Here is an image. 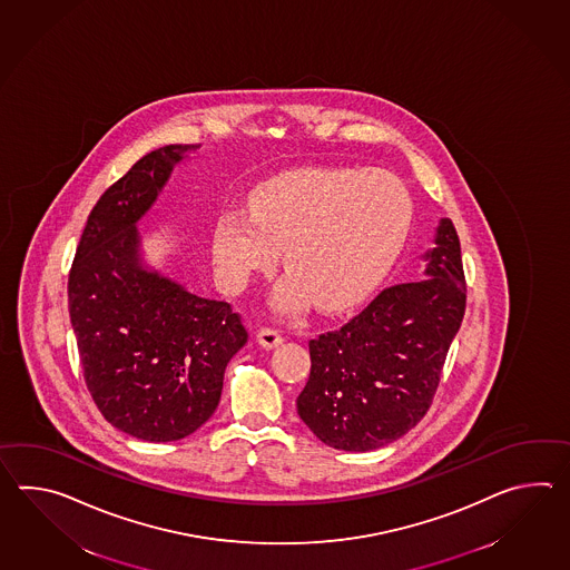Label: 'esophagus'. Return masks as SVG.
Wrapping results in <instances>:
<instances>
[{
  "mask_svg": "<svg viewBox=\"0 0 570 570\" xmlns=\"http://www.w3.org/2000/svg\"><path fill=\"white\" fill-rule=\"evenodd\" d=\"M257 342H259V345L267 347V350H272V347H276V345L284 342V337H282V333H279L278 330H274V327H262L259 333H257Z\"/></svg>",
  "mask_w": 570,
  "mask_h": 570,
  "instance_id": "obj_1",
  "label": "esophagus"
}]
</instances>
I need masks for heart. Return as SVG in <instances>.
<instances>
[{"mask_svg":"<svg viewBox=\"0 0 570 570\" xmlns=\"http://www.w3.org/2000/svg\"><path fill=\"white\" fill-rule=\"evenodd\" d=\"M415 204L389 171L304 167L269 177L252 194L249 213L228 210L215 230L216 264L243 282L269 269L282 252L291 278L279 304L308 298L337 311L374 288L405 245Z\"/></svg>","mask_w":570,"mask_h":570,"instance_id":"b5f03b06","label":"heart"}]
</instances>
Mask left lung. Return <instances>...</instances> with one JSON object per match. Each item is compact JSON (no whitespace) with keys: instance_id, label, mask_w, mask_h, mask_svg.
Wrapping results in <instances>:
<instances>
[{"instance_id":"left-lung-1","label":"left lung","mask_w":570,"mask_h":570,"mask_svg":"<svg viewBox=\"0 0 570 570\" xmlns=\"http://www.w3.org/2000/svg\"><path fill=\"white\" fill-rule=\"evenodd\" d=\"M428 278L394 284L340 330L308 342L311 374L296 409L323 443L370 452L413 430L438 391L466 311L460 239L442 218L423 255Z\"/></svg>"}]
</instances>
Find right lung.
Listing matches in <instances>:
<instances>
[{"instance_id":"right-lung-1","label":"right lung","mask_w":570,"mask_h":570,"mask_svg":"<svg viewBox=\"0 0 570 570\" xmlns=\"http://www.w3.org/2000/svg\"><path fill=\"white\" fill-rule=\"evenodd\" d=\"M198 145L147 153L91 208L69 272V316L94 403L116 430L176 442L215 413L239 313L142 266L137 223Z\"/></svg>"}]
</instances>
